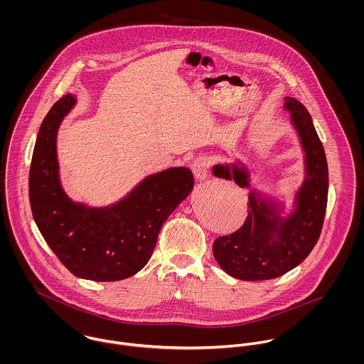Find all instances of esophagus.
<instances>
[{
	"label": "esophagus",
	"mask_w": 364,
	"mask_h": 364,
	"mask_svg": "<svg viewBox=\"0 0 364 364\" xmlns=\"http://www.w3.org/2000/svg\"><path fill=\"white\" fill-rule=\"evenodd\" d=\"M210 158L208 156H198L192 164V171L198 181H205L208 178V169H210Z\"/></svg>",
	"instance_id": "esophagus-1"
}]
</instances>
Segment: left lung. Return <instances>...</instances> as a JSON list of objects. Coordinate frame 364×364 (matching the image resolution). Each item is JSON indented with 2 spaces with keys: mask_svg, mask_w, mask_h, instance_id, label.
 <instances>
[{
  "mask_svg": "<svg viewBox=\"0 0 364 364\" xmlns=\"http://www.w3.org/2000/svg\"><path fill=\"white\" fill-rule=\"evenodd\" d=\"M283 109L289 112L304 156V179L294 192L290 211L284 200L251 188L254 171L242 159L215 164L211 169L214 176L250 189L244 225L213 242L220 267L240 280L276 279L294 269L310 255L322 230L328 200L325 151L306 106L286 97Z\"/></svg>",
  "mask_w": 364,
  "mask_h": 364,
  "instance_id": "8db88e82",
  "label": "left lung"
}]
</instances>
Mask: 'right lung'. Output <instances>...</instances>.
<instances>
[{
	"instance_id": "add662e5",
	"label": "right lung",
	"mask_w": 364,
	"mask_h": 364,
	"mask_svg": "<svg viewBox=\"0 0 364 364\" xmlns=\"http://www.w3.org/2000/svg\"><path fill=\"white\" fill-rule=\"evenodd\" d=\"M77 97L64 95L46 114L29 171L35 223L55 257L77 277L116 282L141 270L151 258L158 232L193 189L189 168L172 166L140 181L107 206L74 202L64 191L57 158V133Z\"/></svg>"
}]
</instances>
